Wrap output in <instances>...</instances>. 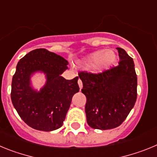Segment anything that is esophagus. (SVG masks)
I'll return each instance as SVG.
<instances>
[{"mask_svg":"<svg viewBox=\"0 0 157 157\" xmlns=\"http://www.w3.org/2000/svg\"><path fill=\"white\" fill-rule=\"evenodd\" d=\"M78 85H79V87H80V89H81L82 87H83V83H82L80 79H79L78 80Z\"/></svg>","mask_w":157,"mask_h":157,"instance_id":"obj_1","label":"esophagus"}]
</instances>
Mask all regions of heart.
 <instances>
[{
    "label": "heart",
    "instance_id": "heart-1",
    "mask_svg": "<svg viewBox=\"0 0 157 157\" xmlns=\"http://www.w3.org/2000/svg\"><path fill=\"white\" fill-rule=\"evenodd\" d=\"M117 56L113 50H101L94 52L84 59L78 61V65L84 68H91L97 73L108 70L116 61Z\"/></svg>",
    "mask_w": 157,
    "mask_h": 157
}]
</instances>
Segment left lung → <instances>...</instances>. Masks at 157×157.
<instances>
[{
    "label": "left lung",
    "instance_id": "left-lung-1",
    "mask_svg": "<svg viewBox=\"0 0 157 157\" xmlns=\"http://www.w3.org/2000/svg\"><path fill=\"white\" fill-rule=\"evenodd\" d=\"M118 66L100 73L80 72L81 91L87 102V122L94 129L109 130L120 126L137 99V75L133 59L121 48Z\"/></svg>",
    "mask_w": 157,
    "mask_h": 157
}]
</instances>
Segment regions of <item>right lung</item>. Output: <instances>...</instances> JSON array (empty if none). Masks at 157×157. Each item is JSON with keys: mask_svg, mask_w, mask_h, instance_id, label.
Masks as SVG:
<instances>
[{"mask_svg": "<svg viewBox=\"0 0 157 157\" xmlns=\"http://www.w3.org/2000/svg\"><path fill=\"white\" fill-rule=\"evenodd\" d=\"M64 58L44 48L35 49L19 60L12 82L11 98L21 119L33 129L52 131L61 128L73 94L80 90L78 77L66 80ZM45 74L46 83L37 92L31 87V76Z\"/></svg>", "mask_w": 157, "mask_h": 157, "instance_id": "right-lung-1", "label": "right lung"}]
</instances>
